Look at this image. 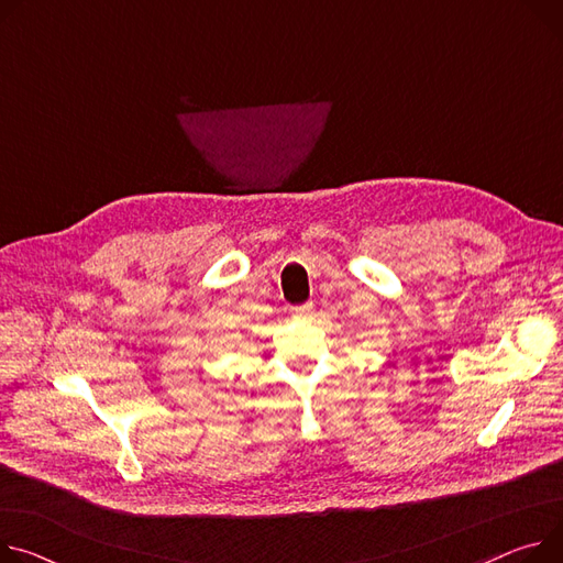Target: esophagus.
<instances>
[{
    "mask_svg": "<svg viewBox=\"0 0 563 563\" xmlns=\"http://www.w3.org/2000/svg\"><path fill=\"white\" fill-rule=\"evenodd\" d=\"M313 309H316L313 301H305V305L295 307L292 313H295V318H309V316H313Z\"/></svg>",
    "mask_w": 563,
    "mask_h": 563,
    "instance_id": "obj_1",
    "label": "esophagus"
}]
</instances>
